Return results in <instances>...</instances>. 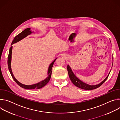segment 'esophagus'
I'll use <instances>...</instances> for the list:
<instances>
[{
  "mask_svg": "<svg viewBox=\"0 0 120 120\" xmlns=\"http://www.w3.org/2000/svg\"><path fill=\"white\" fill-rule=\"evenodd\" d=\"M62 58H67V56H66L65 54L62 55Z\"/></svg>",
  "mask_w": 120,
  "mask_h": 120,
  "instance_id": "obj_1",
  "label": "esophagus"
}]
</instances>
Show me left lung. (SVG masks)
I'll return each instance as SVG.
<instances>
[{"mask_svg":"<svg viewBox=\"0 0 120 120\" xmlns=\"http://www.w3.org/2000/svg\"><path fill=\"white\" fill-rule=\"evenodd\" d=\"M67 70H68V72L69 77L70 78V79L71 80V81L77 87L83 89V90H92L98 88V87H100L106 81V79H107V78L110 73V72L108 75L107 76V77H106L104 79V80L102 82H101L100 83H99L97 85H90L87 84L85 83H84L83 82L81 81L80 79H79L77 77H76V76L73 73L69 65L67 66Z\"/></svg>","mask_w":120,"mask_h":120,"instance_id":"left-lung-1","label":"left lung"}]
</instances>
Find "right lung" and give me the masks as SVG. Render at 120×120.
I'll return each mask as SVG.
<instances>
[{"label":"right lung","instance_id":"obj_1","mask_svg":"<svg viewBox=\"0 0 120 120\" xmlns=\"http://www.w3.org/2000/svg\"><path fill=\"white\" fill-rule=\"evenodd\" d=\"M30 28H27L25 29L24 30H23V31H22L21 33H20L19 34H18V35H17L15 38H14V39L13 40V41L12 42V43L11 44V45H12V44H13L15 43H16L18 41H19L20 40H21L22 39H23V38H24L25 37H26L28 35L31 34V33H32L31 31L30 30ZM12 46H11L10 48L9 49V54H8V70L9 71V72L11 74V75L12 77V78L14 79V81L17 83V84H18L20 87L24 88V89H29V90H32V89H41V88H42L43 87H44V86H45L49 81L51 77V72H52V68L53 67V65L54 63V62L55 61L56 59L53 61L49 65V68L48 69V77L45 79H44V81H42L41 82H39L37 84H35L33 85H24V84H22L21 83H20L19 82L17 79H15V78L14 77V75H13L12 72V70H11V54H12Z\"/></svg>","mask_w":120,"mask_h":120}]
</instances>
